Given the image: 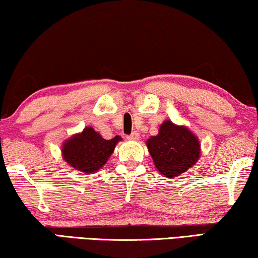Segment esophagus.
Listing matches in <instances>:
<instances>
[{"mask_svg":"<svg viewBox=\"0 0 258 258\" xmlns=\"http://www.w3.org/2000/svg\"><path fill=\"white\" fill-rule=\"evenodd\" d=\"M127 139L128 140H138L139 139V133L138 132H132L130 134V136H127Z\"/></svg>","mask_w":258,"mask_h":258,"instance_id":"obj_1","label":"esophagus"}]
</instances>
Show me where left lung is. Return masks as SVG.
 Listing matches in <instances>:
<instances>
[{"mask_svg":"<svg viewBox=\"0 0 258 258\" xmlns=\"http://www.w3.org/2000/svg\"><path fill=\"white\" fill-rule=\"evenodd\" d=\"M147 150L159 172L167 177H176L191 168L201 155L199 138L184 125L165 120L157 136L146 141Z\"/></svg>","mask_w":258,"mask_h":258,"instance_id":"8db88e82","label":"left lung"}]
</instances>
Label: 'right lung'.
I'll return each mask as SVG.
<instances>
[{
    "instance_id": "1",
    "label": "right lung",
    "mask_w": 258,
    "mask_h": 258,
    "mask_svg": "<svg viewBox=\"0 0 258 258\" xmlns=\"http://www.w3.org/2000/svg\"><path fill=\"white\" fill-rule=\"evenodd\" d=\"M121 140L119 136L106 140L91 126H86L82 132L64 140L61 157L72 168L85 174H92L103 168L117 144Z\"/></svg>"
}]
</instances>
